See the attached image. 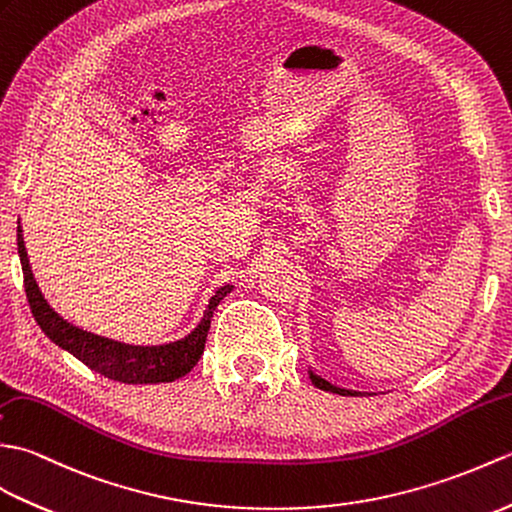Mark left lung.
<instances>
[{
    "label": "left lung",
    "instance_id": "8db88e82",
    "mask_svg": "<svg viewBox=\"0 0 512 512\" xmlns=\"http://www.w3.org/2000/svg\"><path fill=\"white\" fill-rule=\"evenodd\" d=\"M309 377H311V381H313V385L315 388H320V390H326V392H333V394H342V396H361L363 392H357V390H346V388H337V385H333L331 381H326V379H322L320 374H315L313 370H309Z\"/></svg>",
    "mask_w": 512,
    "mask_h": 512
}]
</instances>
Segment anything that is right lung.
<instances>
[{"instance_id": "obj_1", "label": "right lung", "mask_w": 512, "mask_h": 512, "mask_svg": "<svg viewBox=\"0 0 512 512\" xmlns=\"http://www.w3.org/2000/svg\"><path fill=\"white\" fill-rule=\"evenodd\" d=\"M17 252L21 260V271H24V287L30 302L34 320L41 326V331L48 335L52 342L70 352L78 361H83L87 368L102 374L111 381L129 383V385H146V383H170L197 366V361L206 348V339L210 331V320L217 311L219 302L227 293H232V285H225L214 291L206 311L199 324L177 342L160 344V346H131L116 342V339L100 337L87 333L83 328L70 324L56 313L37 285L32 276L30 260L24 243V230L17 227Z\"/></svg>"}]
</instances>
